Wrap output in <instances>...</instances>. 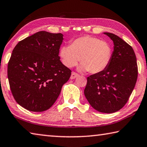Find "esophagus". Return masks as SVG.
Instances as JSON below:
<instances>
[{"instance_id": "obj_1", "label": "esophagus", "mask_w": 147, "mask_h": 147, "mask_svg": "<svg viewBox=\"0 0 147 147\" xmlns=\"http://www.w3.org/2000/svg\"><path fill=\"white\" fill-rule=\"evenodd\" d=\"M78 74L74 73V72H73V73H71V80L74 79V78H76V77H78Z\"/></svg>"}]
</instances>
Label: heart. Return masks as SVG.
<instances>
[{"label": "heart", "instance_id": "1", "mask_svg": "<svg viewBox=\"0 0 147 147\" xmlns=\"http://www.w3.org/2000/svg\"><path fill=\"white\" fill-rule=\"evenodd\" d=\"M59 56L65 66L73 67L80 59V69L96 74L108 67L112 58V48L108 42L85 36L74 39L70 46H63Z\"/></svg>", "mask_w": 147, "mask_h": 147}]
</instances>
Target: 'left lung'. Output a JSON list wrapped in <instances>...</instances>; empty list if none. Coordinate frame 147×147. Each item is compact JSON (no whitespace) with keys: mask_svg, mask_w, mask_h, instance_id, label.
Segmentation results:
<instances>
[{"mask_svg":"<svg viewBox=\"0 0 147 147\" xmlns=\"http://www.w3.org/2000/svg\"><path fill=\"white\" fill-rule=\"evenodd\" d=\"M104 34L113 42L112 58L105 70L88 77L84 94L96 111L111 113L128 100L138 78V65L132 47L115 34Z\"/></svg>","mask_w":147,"mask_h":147,"instance_id":"obj_1","label":"left lung"}]
</instances>
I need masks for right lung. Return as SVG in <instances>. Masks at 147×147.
Returning <instances> with one entry per match:
<instances>
[{
  "label": "right lung",
  "instance_id": "obj_1",
  "mask_svg": "<svg viewBox=\"0 0 147 147\" xmlns=\"http://www.w3.org/2000/svg\"><path fill=\"white\" fill-rule=\"evenodd\" d=\"M61 33L40 31L19 41L8 65L11 91L20 106L41 112L49 109L69 80L71 71L59 60Z\"/></svg>",
  "mask_w": 147,
  "mask_h": 147
}]
</instances>
